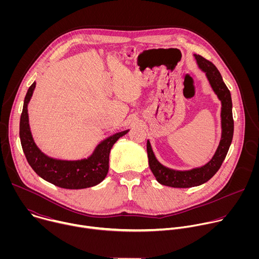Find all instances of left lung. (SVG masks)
Wrapping results in <instances>:
<instances>
[{
  "instance_id": "obj_1",
  "label": "left lung",
  "mask_w": 259,
  "mask_h": 259,
  "mask_svg": "<svg viewBox=\"0 0 259 259\" xmlns=\"http://www.w3.org/2000/svg\"><path fill=\"white\" fill-rule=\"evenodd\" d=\"M198 66L206 73L211 88L221 101V139L213 158L204 166L192 170H173L162 165L156 158L150 140L146 143L150 168L158 182L171 188H193L207 182L219 170L225 161L234 135L233 103L231 92L216 66L201 55L194 54Z\"/></svg>"
}]
</instances>
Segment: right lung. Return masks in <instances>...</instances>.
<instances>
[{"instance_id":"right-lung-1","label":"right lung","mask_w":259,"mask_h":259,"mask_svg":"<svg viewBox=\"0 0 259 259\" xmlns=\"http://www.w3.org/2000/svg\"><path fill=\"white\" fill-rule=\"evenodd\" d=\"M35 82L28 88L20 117L19 136L25 158L33 171L56 187L68 190H81L100 183L108 172L109 153L116 141L129 130L118 132L102 140L93 154L83 160L64 161L46 156L35 145L28 124L27 104L31 98Z\"/></svg>"}]
</instances>
